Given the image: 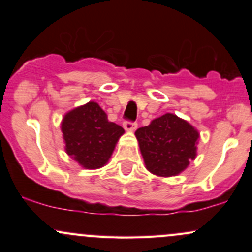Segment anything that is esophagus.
Instances as JSON below:
<instances>
[{"mask_svg": "<svg viewBox=\"0 0 252 252\" xmlns=\"http://www.w3.org/2000/svg\"><path fill=\"white\" fill-rule=\"evenodd\" d=\"M124 128L126 129V131H134L135 128H137L138 124L135 123V121H129V120H125L123 124Z\"/></svg>", "mask_w": 252, "mask_h": 252, "instance_id": "esophagus-1", "label": "esophagus"}]
</instances>
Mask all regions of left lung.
<instances>
[{
    "mask_svg": "<svg viewBox=\"0 0 252 252\" xmlns=\"http://www.w3.org/2000/svg\"><path fill=\"white\" fill-rule=\"evenodd\" d=\"M146 169L157 176H175L196 156L199 133L190 124L166 113L135 131Z\"/></svg>",
    "mask_w": 252,
    "mask_h": 252,
    "instance_id": "8db88e82",
    "label": "left lung"
}]
</instances>
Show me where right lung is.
<instances>
[{
    "label": "right lung",
    "instance_id": "right-lung-1",
    "mask_svg": "<svg viewBox=\"0 0 252 252\" xmlns=\"http://www.w3.org/2000/svg\"><path fill=\"white\" fill-rule=\"evenodd\" d=\"M65 150L86 169H98L111 158L124 128L111 123L96 102L77 107L62 121Z\"/></svg>",
    "mask_w": 252,
    "mask_h": 252
}]
</instances>
